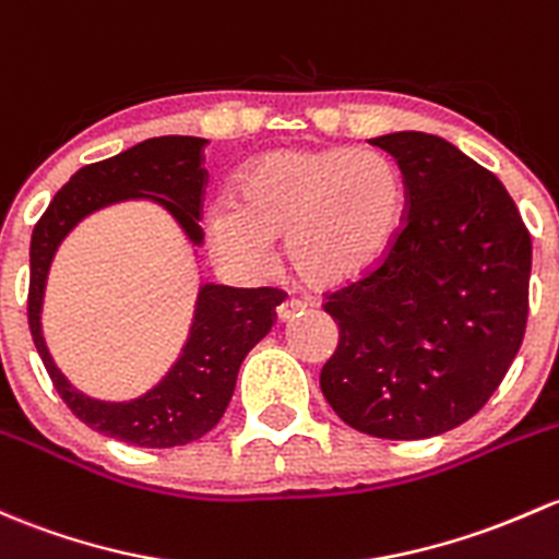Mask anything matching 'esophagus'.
Masks as SVG:
<instances>
[{
	"label": "esophagus",
	"instance_id": "obj_1",
	"mask_svg": "<svg viewBox=\"0 0 559 559\" xmlns=\"http://www.w3.org/2000/svg\"><path fill=\"white\" fill-rule=\"evenodd\" d=\"M299 316V305L295 302H284L278 308V324H286V321H295Z\"/></svg>",
	"mask_w": 559,
	"mask_h": 559
}]
</instances>
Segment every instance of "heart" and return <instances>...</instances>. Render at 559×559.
I'll list each match as a JSON object with an SVG mask.
<instances>
[{
  "mask_svg": "<svg viewBox=\"0 0 559 559\" xmlns=\"http://www.w3.org/2000/svg\"><path fill=\"white\" fill-rule=\"evenodd\" d=\"M407 179L391 155L350 146L270 150L235 174L230 211L205 225L211 257L257 275L284 240L308 295H334L385 260L407 216Z\"/></svg>",
  "mask_w": 559,
  "mask_h": 559,
  "instance_id": "1",
  "label": "heart"
}]
</instances>
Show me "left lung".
I'll return each instance as SVG.
<instances>
[{
  "instance_id": "obj_1",
  "label": "left lung",
  "mask_w": 559,
  "mask_h": 559,
  "mask_svg": "<svg viewBox=\"0 0 559 559\" xmlns=\"http://www.w3.org/2000/svg\"><path fill=\"white\" fill-rule=\"evenodd\" d=\"M407 179L388 257L329 295L340 343L321 391L350 428L428 439L479 413L527 324L533 243L496 174L431 133L372 139Z\"/></svg>"
}]
</instances>
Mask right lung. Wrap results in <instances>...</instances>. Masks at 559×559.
<instances>
[{
	"instance_id": "right-lung-1",
	"label": "right lung",
	"mask_w": 559,
	"mask_h": 559,
	"mask_svg": "<svg viewBox=\"0 0 559 559\" xmlns=\"http://www.w3.org/2000/svg\"><path fill=\"white\" fill-rule=\"evenodd\" d=\"M205 139L160 136L146 139L120 155L82 166L56 192L32 233V275H28V329L47 374L85 426L136 444V448H176L201 439L219 423L230 404L238 369L246 354L275 324L278 289H233L209 284L198 295L195 319L185 350L144 396L131 402H96L74 391L52 364L39 329V308L47 267L63 235L104 205L128 198H152L179 219L192 243H201L198 225L209 174L203 168Z\"/></svg>"
}]
</instances>
